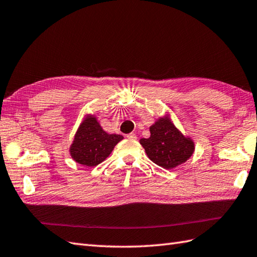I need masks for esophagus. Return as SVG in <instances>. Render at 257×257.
I'll return each mask as SVG.
<instances>
[{
  "label": "esophagus",
  "mask_w": 257,
  "mask_h": 257,
  "mask_svg": "<svg viewBox=\"0 0 257 257\" xmlns=\"http://www.w3.org/2000/svg\"><path fill=\"white\" fill-rule=\"evenodd\" d=\"M127 138H129V139H133V140H136V139H137V136H136V134L131 133V134L127 135Z\"/></svg>",
  "instance_id": "1"
}]
</instances>
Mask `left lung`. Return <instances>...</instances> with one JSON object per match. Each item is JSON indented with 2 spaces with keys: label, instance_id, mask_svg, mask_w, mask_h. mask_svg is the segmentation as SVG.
I'll list each match as a JSON object with an SVG mask.
<instances>
[{
  "label": "left lung",
  "instance_id": "8db88e82",
  "mask_svg": "<svg viewBox=\"0 0 257 257\" xmlns=\"http://www.w3.org/2000/svg\"><path fill=\"white\" fill-rule=\"evenodd\" d=\"M151 137L141 139L147 156L163 169H173L184 163L194 152V143L186 139L169 119L160 120L150 127Z\"/></svg>",
  "mask_w": 257,
  "mask_h": 257
}]
</instances>
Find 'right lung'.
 <instances>
[{"label": "right lung", "mask_w": 257, "mask_h": 257, "mask_svg": "<svg viewBox=\"0 0 257 257\" xmlns=\"http://www.w3.org/2000/svg\"><path fill=\"white\" fill-rule=\"evenodd\" d=\"M122 139L120 135L106 134L96 119L88 117L77 130L70 152L77 163L96 166L109 156L114 147Z\"/></svg>", "instance_id": "obj_1"}]
</instances>
